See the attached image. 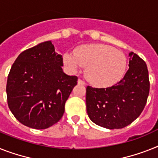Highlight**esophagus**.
Instances as JSON below:
<instances>
[{"instance_id": "obj_1", "label": "esophagus", "mask_w": 158, "mask_h": 158, "mask_svg": "<svg viewBox=\"0 0 158 158\" xmlns=\"http://www.w3.org/2000/svg\"><path fill=\"white\" fill-rule=\"evenodd\" d=\"M78 84H81V85H84V84H85V83H84V81H83L82 79H78Z\"/></svg>"}]
</instances>
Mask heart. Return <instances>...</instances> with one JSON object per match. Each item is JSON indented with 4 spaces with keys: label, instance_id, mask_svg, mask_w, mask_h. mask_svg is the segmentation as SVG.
<instances>
[{
    "label": "heart",
    "instance_id": "obj_1",
    "mask_svg": "<svg viewBox=\"0 0 158 158\" xmlns=\"http://www.w3.org/2000/svg\"><path fill=\"white\" fill-rule=\"evenodd\" d=\"M64 63L75 71L87 66L85 76L96 86L107 87L118 83L123 77L127 68V58L123 52L107 44H92L77 48L75 54H64Z\"/></svg>",
    "mask_w": 158,
    "mask_h": 158
}]
</instances>
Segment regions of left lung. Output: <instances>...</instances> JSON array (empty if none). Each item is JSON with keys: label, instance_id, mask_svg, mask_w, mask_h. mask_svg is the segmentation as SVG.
Segmentation results:
<instances>
[{"label": "left lung", "instance_id": "8db88e82", "mask_svg": "<svg viewBox=\"0 0 158 158\" xmlns=\"http://www.w3.org/2000/svg\"><path fill=\"white\" fill-rule=\"evenodd\" d=\"M129 69L115 85L106 88H86V106L89 118L107 129H119L140 115L149 93L146 63L137 54L129 53Z\"/></svg>", "mask_w": 158, "mask_h": 158}]
</instances>
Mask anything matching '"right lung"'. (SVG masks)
Listing matches in <instances>:
<instances>
[{
  "instance_id": "add662e5",
  "label": "right lung",
  "mask_w": 158,
  "mask_h": 158,
  "mask_svg": "<svg viewBox=\"0 0 158 158\" xmlns=\"http://www.w3.org/2000/svg\"><path fill=\"white\" fill-rule=\"evenodd\" d=\"M51 40L28 48L13 64L6 84L10 111L22 124L46 129L57 123L78 78L63 72Z\"/></svg>"
}]
</instances>
